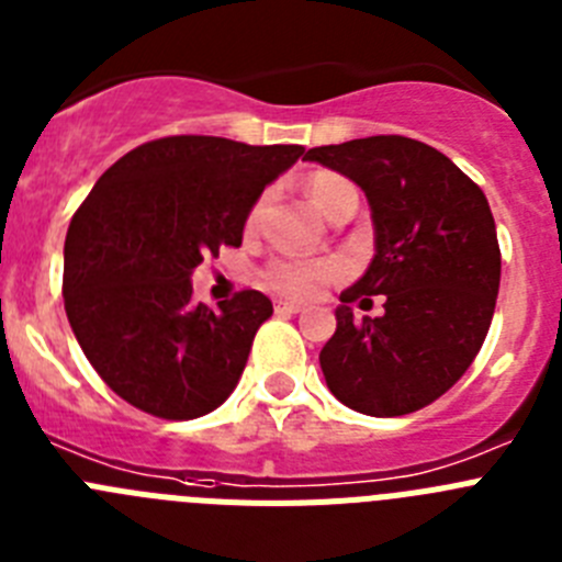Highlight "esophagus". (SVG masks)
Wrapping results in <instances>:
<instances>
[{"instance_id":"obj_1","label":"esophagus","mask_w":562,"mask_h":562,"mask_svg":"<svg viewBox=\"0 0 562 562\" xmlns=\"http://www.w3.org/2000/svg\"><path fill=\"white\" fill-rule=\"evenodd\" d=\"M304 306L297 301H276V315H297Z\"/></svg>"}]
</instances>
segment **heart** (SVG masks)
I'll return each instance as SVG.
<instances>
[{"label": "heart", "instance_id": "1", "mask_svg": "<svg viewBox=\"0 0 562 562\" xmlns=\"http://www.w3.org/2000/svg\"><path fill=\"white\" fill-rule=\"evenodd\" d=\"M355 188L351 182H346L337 173H315L310 180V200L315 202V207L324 216H329L331 205L340 196L342 191ZM258 216H261V200L247 211V231L258 225ZM340 276V267L335 261H326V258H292V256H278L270 258L261 270V281H265L270 290L281 292V295L290 297H312L324 290L326 284H331L335 278Z\"/></svg>", "mask_w": 562, "mask_h": 562}]
</instances>
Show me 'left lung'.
Here are the masks:
<instances>
[{
    "label": "left lung",
    "mask_w": 562,
    "mask_h": 562,
    "mask_svg": "<svg viewBox=\"0 0 562 562\" xmlns=\"http://www.w3.org/2000/svg\"><path fill=\"white\" fill-rule=\"evenodd\" d=\"M315 160L366 191L374 261L337 306L321 351L331 394L369 416H405L461 380L493 324L501 247L484 191L434 146L376 134L317 146ZM385 294L386 315L355 322L346 303Z\"/></svg>",
    "instance_id": "left-lung-1"
}]
</instances>
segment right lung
Instances as JSON below:
<instances>
[{
    "instance_id": "obj_1",
    "label": "right lung",
    "mask_w": 562,
    "mask_h": 562,
    "mask_svg": "<svg viewBox=\"0 0 562 562\" xmlns=\"http://www.w3.org/2000/svg\"><path fill=\"white\" fill-rule=\"evenodd\" d=\"M304 146L171 134L103 171L69 222L64 310L114 394L160 419L211 414L236 389L270 297L241 290L211 310L191 272L241 245L247 211Z\"/></svg>"
}]
</instances>
